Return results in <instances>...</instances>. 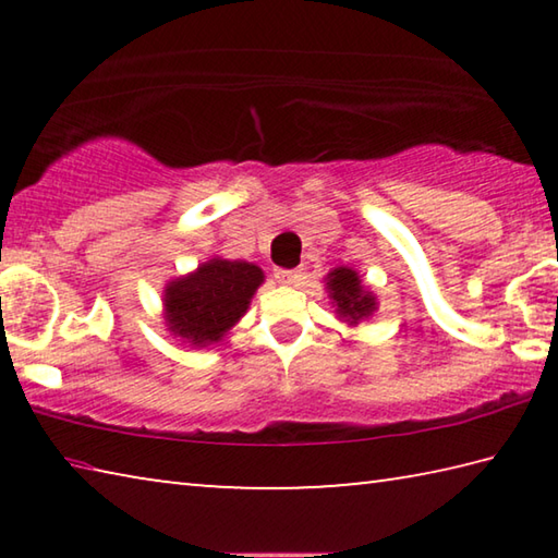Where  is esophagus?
<instances>
[{
    "label": "esophagus",
    "instance_id": "1",
    "mask_svg": "<svg viewBox=\"0 0 558 558\" xmlns=\"http://www.w3.org/2000/svg\"><path fill=\"white\" fill-rule=\"evenodd\" d=\"M300 278V270L295 268H276V280L282 282V286H298Z\"/></svg>",
    "mask_w": 558,
    "mask_h": 558
}]
</instances>
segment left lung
I'll list each match as a JSON object with an SVG mask.
<instances>
[{"mask_svg":"<svg viewBox=\"0 0 558 558\" xmlns=\"http://www.w3.org/2000/svg\"><path fill=\"white\" fill-rule=\"evenodd\" d=\"M329 300L335 302L339 319L349 325H359L376 310L374 292L366 290L359 280V272L352 268H335L327 276Z\"/></svg>","mask_w":558,"mask_h":558,"instance_id":"obj_1","label":"left lung"}]
</instances>
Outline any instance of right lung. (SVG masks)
Wrapping results in <instances>:
<instances>
[{"instance_id": "right-lung-1", "label": "right lung", "mask_w": 558, "mask_h": 558, "mask_svg": "<svg viewBox=\"0 0 558 558\" xmlns=\"http://www.w3.org/2000/svg\"><path fill=\"white\" fill-rule=\"evenodd\" d=\"M263 270L245 260L211 258L165 288V319L174 337L192 347L221 342L251 305Z\"/></svg>"}]
</instances>
